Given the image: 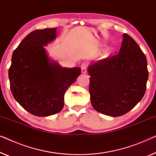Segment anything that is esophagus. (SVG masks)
Here are the masks:
<instances>
[{"instance_id":"obj_1","label":"esophagus","mask_w":156,"mask_h":156,"mask_svg":"<svg viewBox=\"0 0 156 156\" xmlns=\"http://www.w3.org/2000/svg\"><path fill=\"white\" fill-rule=\"evenodd\" d=\"M87 64L86 62H83L81 65V69H82V72L83 74H85L87 72Z\"/></svg>"}]
</instances>
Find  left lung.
Instances as JSON below:
<instances>
[{"label":"left lung","instance_id":"1","mask_svg":"<svg viewBox=\"0 0 156 156\" xmlns=\"http://www.w3.org/2000/svg\"><path fill=\"white\" fill-rule=\"evenodd\" d=\"M88 73L91 105L101 114L122 116L146 92V57L135 40L126 33L119 54L93 63L88 67Z\"/></svg>","mask_w":156,"mask_h":156}]
</instances>
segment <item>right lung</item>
I'll list each match as a JSON object with an SVG mask.
<instances>
[{"label": "right lung", "mask_w": 156, "mask_h": 156, "mask_svg": "<svg viewBox=\"0 0 156 156\" xmlns=\"http://www.w3.org/2000/svg\"><path fill=\"white\" fill-rule=\"evenodd\" d=\"M56 27L31 32L12 55L8 70L10 90L25 110L37 116L61 112L66 91L81 74L49 58L44 46L56 38Z\"/></svg>", "instance_id": "add662e5"}]
</instances>
